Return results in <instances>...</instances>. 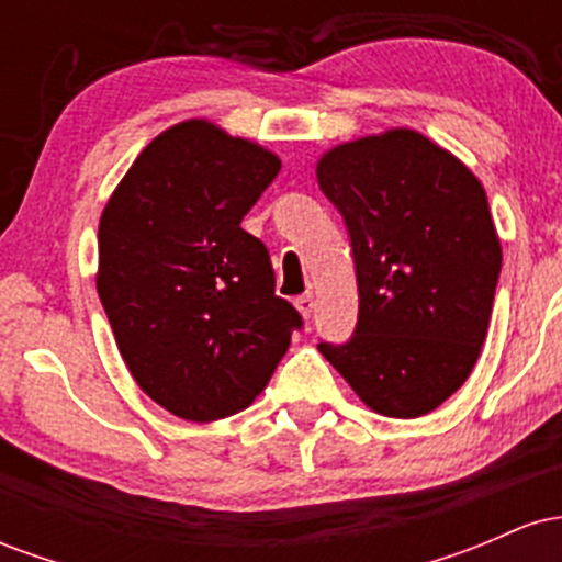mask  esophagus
Instances as JSON below:
<instances>
[{"mask_svg": "<svg viewBox=\"0 0 562 562\" xmlns=\"http://www.w3.org/2000/svg\"><path fill=\"white\" fill-rule=\"evenodd\" d=\"M295 308H299L303 319L312 317V312H314V295H312V293H303V295H299V299H295Z\"/></svg>", "mask_w": 562, "mask_h": 562, "instance_id": "esophagus-1", "label": "esophagus"}]
</instances>
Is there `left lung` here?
<instances>
[{"instance_id": "8db88e82", "label": "left lung", "mask_w": 562, "mask_h": 562, "mask_svg": "<svg viewBox=\"0 0 562 562\" xmlns=\"http://www.w3.org/2000/svg\"><path fill=\"white\" fill-rule=\"evenodd\" d=\"M317 182L344 216L359 290L353 335L319 351L370 409L428 415L486 340L502 272L486 192L412 128L333 147Z\"/></svg>"}]
</instances>
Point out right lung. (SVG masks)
<instances>
[{
  "instance_id": "right-lung-1",
  "label": "right lung",
  "mask_w": 562,
  "mask_h": 562,
  "mask_svg": "<svg viewBox=\"0 0 562 562\" xmlns=\"http://www.w3.org/2000/svg\"><path fill=\"white\" fill-rule=\"evenodd\" d=\"M277 173L263 147L184 121L139 153L102 211L97 293L115 344L182 420L245 409L303 327L274 295L267 245L240 227Z\"/></svg>"
}]
</instances>
